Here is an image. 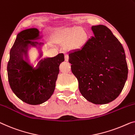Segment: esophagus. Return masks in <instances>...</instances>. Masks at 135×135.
I'll use <instances>...</instances> for the list:
<instances>
[{"mask_svg":"<svg viewBox=\"0 0 135 135\" xmlns=\"http://www.w3.org/2000/svg\"><path fill=\"white\" fill-rule=\"evenodd\" d=\"M65 61H68V59H69V56H68V55H65Z\"/></svg>","mask_w":135,"mask_h":135,"instance_id":"obj_1","label":"esophagus"}]
</instances>
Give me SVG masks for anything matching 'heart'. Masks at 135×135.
Returning <instances> with one entry per match:
<instances>
[{"label":"heart","instance_id":"1","mask_svg":"<svg viewBox=\"0 0 135 135\" xmlns=\"http://www.w3.org/2000/svg\"><path fill=\"white\" fill-rule=\"evenodd\" d=\"M58 42L68 41V47L73 50H79L87 45L89 35L82 27L67 28L58 33L56 36Z\"/></svg>","mask_w":135,"mask_h":135}]
</instances>
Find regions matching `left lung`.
<instances>
[{"mask_svg": "<svg viewBox=\"0 0 135 135\" xmlns=\"http://www.w3.org/2000/svg\"><path fill=\"white\" fill-rule=\"evenodd\" d=\"M94 36L85 47L69 53L72 73L82 95L95 104H105L119 95L127 79L122 44L105 25L92 26Z\"/></svg>", "mask_w": 135, "mask_h": 135, "instance_id": "obj_1", "label": "left lung"}]
</instances>
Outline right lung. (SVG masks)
Masks as SVG:
<instances>
[{
	"label": "right lung",
	"instance_id": "obj_1",
	"mask_svg": "<svg viewBox=\"0 0 135 135\" xmlns=\"http://www.w3.org/2000/svg\"><path fill=\"white\" fill-rule=\"evenodd\" d=\"M36 28L20 32L9 52L7 65L8 78L12 91L23 102L31 105L45 102L53 94L59 72V65L64 61V55L59 53L52 57H45L34 67L22 59L28 44L35 45L28 39L38 38Z\"/></svg>",
	"mask_w": 135,
	"mask_h": 135
}]
</instances>
